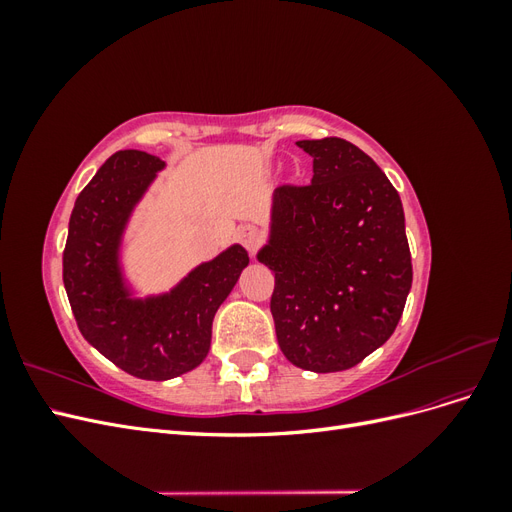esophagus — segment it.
<instances>
[{
    "label": "esophagus",
    "instance_id": "34e87169",
    "mask_svg": "<svg viewBox=\"0 0 512 512\" xmlns=\"http://www.w3.org/2000/svg\"><path fill=\"white\" fill-rule=\"evenodd\" d=\"M239 239H241V243H243V247L250 254H254V250H256V245H258V239H260V232L254 228V226H241L239 228Z\"/></svg>",
    "mask_w": 512,
    "mask_h": 512
}]
</instances>
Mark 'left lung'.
I'll use <instances>...</instances> for the list:
<instances>
[{
  "mask_svg": "<svg viewBox=\"0 0 512 512\" xmlns=\"http://www.w3.org/2000/svg\"><path fill=\"white\" fill-rule=\"evenodd\" d=\"M314 158L307 185L273 192L271 237L258 260L275 273L277 344L301 369H350L389 339L412 286L401 198L344 138L299 141Z\"/></svg>",
  "mask_w": 512,
  "mask_h": 512,
  "instance_id": "left-lung-1",
  "label": "left lung"
}]
</instances>
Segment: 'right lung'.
Segmentation results:
<instances>
[{"label": "right lung", "mask_w": 512, "mask_h": 512, "mask_svg": "<svg viewBox=\"0 0 512 512\" xmlns=\"http://www.w3.org/2000/svg\"><path fill=\"white\" fill-rule=\"evenodd\" d=\"M164 162L126 149L108 158L79 194L64 250V286L87 342L143 380H170L205 361L211 324L250 256L241 245L198 265L166 294L134 299L119 265L134 207Z\"/></svg>", "instance_id": "add662e5"}]
</instances>
